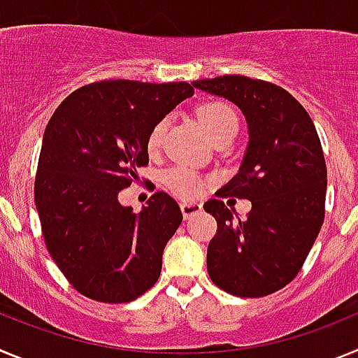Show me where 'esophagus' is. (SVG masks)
<instances>
[{"label":"esophagus","instance_id":"1","mask_svg":"<svg viewBox=\"0 0 358 358\" xmlns=\"http://www.w3.org/2000/svg\"><path fill=\"white\" fill-rule=\"evenodd\" d=\"M181 211H182V217L189 218V217H194V215L201 213L202 204L201 202H182Z\"/></svg>","mask_w":358,"mask_h":358}]
</instances>
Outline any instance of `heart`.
Segmentation results:
<instances>
[{"label": "heart", "mask_w": 358, "mask_h": 358, "mask_svg": "<svg viewBox=\"0 0 358 358\" xmlns=\"http://www.w3.org/2000/svg\"><path fill=\"white\" fill-rule=\"evenodd\" d=\"M195 115H197L202 129L213 138L215 143L224 140V138H233L238 131V116H236L235 109L227 106L226 102L213 100V102L201 103L195 110ZM164 131H166V120H161L150 129L147 138L148 152H156L161 147ZM163 181L172 194L182 199L195 197L199 194V189H201V177L192 169H186V166H172V169H169L163 173Z\"/></svg>", "instance_id": "obj_1"}]
</instances>
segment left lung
I'll return each mask as SVG.
<instances>
[{"mask_svg":"<svg viewBox=\"0 0 358 358\" xmlns=\"http://www.w3.org/2000/svg\"><path fill=\"white\" fill-rule=\"evenodd\" d=\"M194 87L236 103L249 129L242 166L217 195L248 199L252 208L235 220L224 201L204 204L217 220L208 274L233 296H268L301 271L324 220L327 163L317 131L305 107L271 82L224 75Z\"/></svg>","mask_w":358,"mask_h":358,"instance_id":"obj_1","label":"left lung"}]
</instances>
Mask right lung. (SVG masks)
Masks as SVG:
<instances>
[{
    "mask_svg": "<svg viewBox=\"0 0 358 358\" xmlns=\"http://www.w3.org/2000/svg\"><path fill=\"white\" fill-rule=\"evenodd\" d=\"M192 94L188 82L100 80L73 91L50 118L36 208L46 249L82 296L129 303L159 278L181 208L156 192L136 215L118 194L148 164L150 129Z\"/></svg>",
    "mask_w": 358,
    "mask_h": 358,
    "instance_id": "1",
    "label": "right lung"
}]
</instances>
